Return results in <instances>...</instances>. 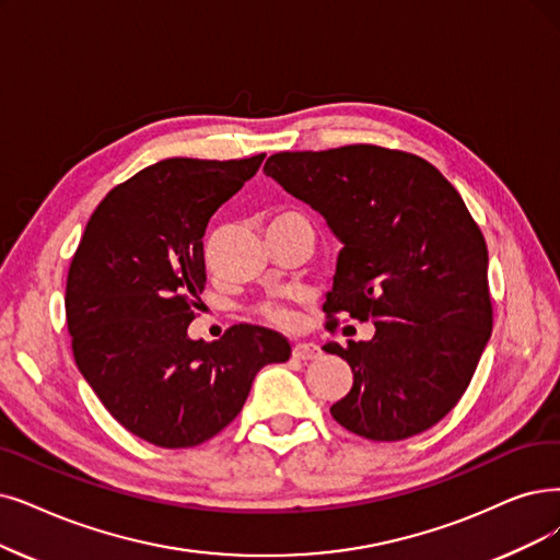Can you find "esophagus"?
<instances>
[{"label":"esophagus","mask_w":560,"mask_h":560,"mask_svg":"<svg viewBox=\"0 0 560 560\" xmlns=\"http://www.w3.org/2000/svg\"><path fill=\"white\" fill-rule=\"evenodd\" d=\"M292 353L294 358H299V361H312V358H317L322 353V349L315 342H296Z\"/></svg>","instance_id":"esophagus-1"}]
</instances>
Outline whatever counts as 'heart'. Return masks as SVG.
<instances>
[{"label": "heart", "mask_w": 560, "mask_h": 560, "mask_svg": "<svg viewBox=\"0 0 560 560\" xmlns=\"http://www.w3.org/2000/svg\"><path fill=\"white\" fill-rule=\"evenodd\" d=\"M282 215H299V213H292V211H287V213H282ZM280 218V215H278ZM266 317L271 319V322H276V324H282V326H289L292 324L294 319H292V315H289V312L284 310V307H280V305H271L266 310Z\"/></svg>", "instance_id": "b5f03b06"}]
</instances>
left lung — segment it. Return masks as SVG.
Masks as SVG:
<instances>
[{
	"label": "left lung",
	"mask_w": 560,
	"mask_h": 560,
	"mask_svg": "<svg viewBox=\"0 0 560 560\" xmlns=\"http://www.w3.org/2000/svg\"><path fill=\"white\" fill-rule=\"evenodd\" d=\"M264 172L345 245L326 315L374 324L368 342L324 347L353 372L332 418L370 441L430 430L468 388L491 335L487 245L464 199L428 161L374 144L282 151Z\"/></svg>",
	"instance_id": "1"
}]
</instances>
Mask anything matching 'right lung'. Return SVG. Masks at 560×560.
I'll list each match as a JSON object with an SVG mask.
<instances>
[{"mask_svg":"<svg viewBox=\"0 0 560 560\" xmlns=\"http://www.w3.org/2000/svg\"><path fill=\"white\" fill-rule=\"evenodd\" d=\"M243 161L167 159L109 190L86 222L66 280V322L86 384L124 428L190 448L238 416L255 374L284 363L282 335L238 324L192 340L211 215L257 174Z\"/></svg>","mask_w":560,"mask_h":560,"instance_id":"right-lung-1","label":"right lung"}]
</instances>
